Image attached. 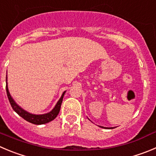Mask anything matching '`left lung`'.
Returning <instances> with one entry per match:
<instances>
[{"label":"left lung","instance_id":"1","mask_svg":"<svg viewBox=\"0 0 156 156\" xmlns=\"http://www.w3.org/2000/svg\"><path fill=\"white\" fill-rule=\"evenodd\" d=\"M101 128H104V127H101Z\"/></svg>","mask_w":156,"mask_h":156}]
</instances>
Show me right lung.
I'll return each instance as SVG.
<instances>
[{
  "label": "right lung",
  "mask_w": 156,
  "mask_h": 156,
  "mask_svg": "<svg viewBox=\"0 0 156 156\" xmlns=\"http://www.w3.org/2000/svg\"><path fill=\"white\" fill-rule=\"evenodd\" d=\"M6 81H7V78H6ZM6 91H7V95H8V99H9L10 103H11V107L14 109V111L16 112L19 115L21 116V117H22L24 119H25L26 121H27V122H30V123L34 125L45 124V123H48V122L54 120V119L57 117V115H58L59 112H60L62 100H63L64 95H65V92L62 94L61 98L59 99V101H58L57 105H55V107L54 108V109L51 112L44 115H33L30 114V113H28L27 112L24 111V109L21 108V107H19V106L16 104L15 101H14V100H13V98H11V94H10L9 93V91H8V83H6Z\"/></svg>",
  "instance_id": "obj_1"
}]
</instances>
